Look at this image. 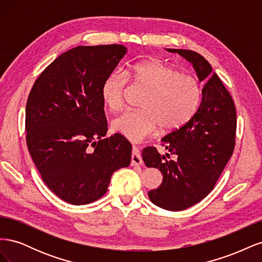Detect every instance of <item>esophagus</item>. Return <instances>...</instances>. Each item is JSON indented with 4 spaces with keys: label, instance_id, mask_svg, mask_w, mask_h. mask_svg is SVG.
Listing matches in <instances>:
<instances>
[{
    "label": "esophagus",
    "instance_id": "esophagus-1",
    "mask_svg": "<svg viewBox=\"0 0 262 262\" xmlns=\"http://www.w3.org/2000/svg\"><path fill=\"white\" fill-rule=\"evenodd\" d=\"M143 164V161H142L141 158V155H140V152H139V148L133 145L132 146V156H131V165L134 166V165H142Z\"/></svg>",
    "mask_w": 262,
    "mask_h": 262
}]
</instances>
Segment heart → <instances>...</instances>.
<instances>
[{"mask_svg": "<svg viewBox=\"0 0 262 262\" xmlns=\"http://www.w3.org/2000/svg\"><path fill=\"white\" fill-rule=\"evenodd\" d=\"M125 81L145 91L141 110H126L112 123L114 131L132 141L141 140L157 128L163 133L182 128L201 104L202 89L196 78L164 63L147 60L129 66L122 75L110 74L102 82L100 96L112 112L123 105Z\"/></svg>", "mask_w": 262, "mask_h": 262, "instance_id": "heart-1", "label": "heart"}]
</instances>
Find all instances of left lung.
<instances>
[{
    "label": "left lung",
    "instance_id": "8db88e82",
    "mask_svg": "<svg viewBox=\"0 0 262 262\" xmlns=\"http://www.w3.org/2000/svg\"><path fill=\"white\" fill-rule=\"evenodd\" d=\"M191 63L199 81H205L201 104L191 120L162 139L167 153L147 146L142 160L160 169L162 185L148 191L157 207L181 211L207 196L231 158L235 146L236 110L231 95L201 54L186 49H167ZM169 155L175 160H167Z\"/></svg>",
    "mask_w": 262,
    "mask_h": 262
}]
</instances>
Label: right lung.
Returning a JSON list of instances; mask_svg holds the SVG:
<instances>
[{
  "instance_id": "right-lung-1",
  "label": "right lung",
  "mask_w": 262,
  "mask_h": 262,
  "mask_svg": "<svg viewBox=\"0 0 262 262\" xmlns=\"http://www.w3.org/2000/svg\"><path fill=\"white\" fill-rule=\"evenodd\" d=\"M122 45L78 46L45 69L26 105V140L45 184L60 199L82 205L107 191L113 173L131 163L132 145L105 138L101 84L125 53Z\"/></svg>"
}]
</instances>
